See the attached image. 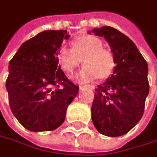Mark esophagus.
Here are the masks:
<instances>
[{
    "instance_id": "1",
    "label": "esophagus",
    "mask_w": 157,
    "mask_h": 157,
    "mask_svg": "<svg viewBox=\"0 0 157 157\" xmlns=\"http://www.w3.org/2000/svg\"><path fill=\"white\" fill-rule=\"evenodd\" d=\"M90 88V90H94L95 89V86L92 85V84H90V85H84V86H80V89H82V88Z\"/></svg>"
}]
</instances>
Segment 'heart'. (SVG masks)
I'll return each instance as SVG.
<instances>
[{
	"instance_id": "1",
	"label": "heart",
	"mask_w": 157,
	"mask_h": 157,
	"mask_svg": "<svg viewBox=\"0 0 157 157\" xmlns=\"http://www.w3.org/2000/svg\"><path fill=\"white\" fill-rule=\"evenodd\" d=\"M72 48L61 47L57 53L59 67L72 74L78 67L82 59L83 67L75 79L80 82H92L98 77H108L115 67V59L110 50L104 48V43L92 35L80 36L71 42Z\"/></svg>"
}]
</instances>
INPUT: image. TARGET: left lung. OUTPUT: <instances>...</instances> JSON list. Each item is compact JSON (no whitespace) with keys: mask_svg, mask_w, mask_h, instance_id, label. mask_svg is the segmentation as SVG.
<instances>
[{"mask_svg":"<svg viewBox=\"0 0 157 157\" xmlns=\"http://www.w3.org/2000/svg\"><path fill=\"white\" fill-rule=\"evenodd\" d=\"M91 32L105 38L116 64L113 75L96 89L92 121L100 133L118 137L128 133L143 115L149 92L147 63L133 41L118 30L104 26Z\"/></svg>","mask_w":157,"mask_h":157,"instance_id":"1","label":"left lung"}]
</instances>
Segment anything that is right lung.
<instances>
[{
    "label": "right lung",
    "instance_id": "1",
    "mask_svg": "<svg viewBox=\"0 0 157 157\" xmlns=\"http://www.w3.org/2000/svg\"><path fill=\"white\" fill-rule=\"evenodd\" d=\"M67 31H44L25 41L11 59L6 89L14 116L32 132L60 126L79 90L57 60Z\"/></svg>",
    "mask_w": 157,
    "mask_h": 157
}]
</instances>
